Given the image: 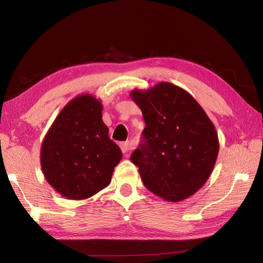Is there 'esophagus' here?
Instances as JSON below:
<instances>
[{"label": "esophagus", "instance_id": "34e87169", "mask_svg": "<svg viewBox=\"0 0 263 263\" xmlns=\"http://www.w3.org/2000/svg\"><path fill=\"white\" fill-rule=\"evenodd\" d=\"M120 148H121V152H123L124 154H126V153L129 152V149L132 148V147H130L129 142H124V143L120 144Z\"/></svg>", "mask_w": 263, "mask_h": 263}]
</instances>
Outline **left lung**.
Wrapping results in <instances>:
<instances>
[{"mask_svg":"<svg viewBox=\"0 0 263 263\" xmlns=\"http://www.w3.org/2000/svg\"><path fill=\"white\" fill-rule=\"evenodd\" d=\"M129 96L146 124L143 143L130 156L144 185L168 202L195 194L212 174L220 148L206 112L190 92L166 81Z\"/></svg>","mask_w":263,"mask_h":263,"instance_id":"8db88e82","label":"left lung"}]
</instances>
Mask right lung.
Segmentation results:
<instances>
[{"label": "right lung", "instance_id": "right-lung-1", "mask_svg": "<svg viewBox=\"0 0 263 263\" xmlns=\"http://www.w3.org/2000/svg\"><path fill=\"white\" fill-rule=\"evenodd\" d=\"M123 154L108 135L102 104L81 93L62 108L41 145L47 182L69 200H86L110 184Z\"/></svg>", "mask_w": 263, "mask_h": 263}]
</instances>
